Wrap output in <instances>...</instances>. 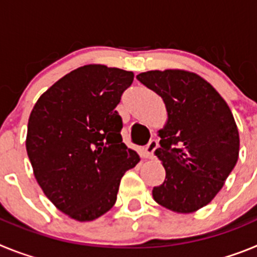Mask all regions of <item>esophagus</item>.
I'll return each mask as SVG.
<instances>
[{"instance_id":"obj_1","label":"esophagus","mask_w":257,"mask_h":257,"mask_svg":"<svg viewBox=\"0 0 257 257\" xmlns=\"http://www.w3.org/2000/svg\"><path fill=\"white\" fill-rule=\"evenodd\" d=\"M157 148H158V143H157V140H151V142H149V144L147 145L144 149L145 158H149V160H152V158L154 157V152H156Z\"/></svg>"}]
</instances>
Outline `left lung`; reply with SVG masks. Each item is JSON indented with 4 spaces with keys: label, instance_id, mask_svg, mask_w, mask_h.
I'll use <instances>...</instances> for the list:
<instances>
[{
    "label": "left lung",
    "instance_id": "obj_1",
    "mask_svg": "<svg viewBox=\"0 0 257 257\" xmlns=\"http://www.w3.org/2000/svg\"><path fill=\"white\" fill-rule=\"evenodd\" d=\"M136 78L162 97L167 110L154 152L166 179L153 188L154 201L174 212H196L215 198L238 161L233 113L212 85L193 72L148 70Z\"/></svg>",
    "mask_w": 257,
    "mask_h": 257
}]
</instances>
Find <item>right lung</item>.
Segmentation results:
<instances>
[{
    "instance_id": "add662e5",
    "label": "right lung",
    "mask_w": 257,
    "mask_h": 257,
    "mask_svg": "<svg viewBox=\"0 0 257 257\" xmlns=\"http://www.w3.org/2000/svg\"><path fill=\"white\" fill-rule=\"evenodd\" d=\"M133 72L88 64L41 95L28 119L26 148L45 196L77 221H92L114 206L127 170L140 161L122 143L115 110Z\"/></svg>"
}]
</instances>
